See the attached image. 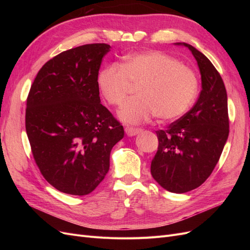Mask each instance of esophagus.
<instances>
[{
    "mask_svg": "<svg viewBox=\"0 0 250 250\" xmlns=\"http://www.w3.org/2000/svg\"><path fill=\"white\" fill-rule=\"evenodd\" d=\"M142 131L141 128H133V127H126L125 132L128 137H133V135H137Z\"/></svg>",
    "mask_w": 250,
    "mask_h": 250,
    "instance_id": "1",
    "label": "esophagus"
}]
</instances>
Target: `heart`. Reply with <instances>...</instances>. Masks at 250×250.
Segmentation results:
<instances>
[{"mask_svg":"<svg viewBox=\"0 0 250 250\" xmlns=\"http://www.w3.org/2000/svg\"><path fill=\"white\" fill-rule=\"evenodd\" d=\"M98 85L109 104L120 106L132 86L137 98L119 111L127 124H140L153 115L163 121L181 117L198 90L196 73L161 51H145L125 57L122 65L110 64L99 73Z\"/></svg>","mask_w":250,"mask_h":250,"instance_id":"obj_1","label":"heart"}]
</instances>
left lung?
Wrapping results in <instances>:
<instances>
[{"instance_id": "obj_1", "label": "left lung", "mask_w": 250, "mask_h": 250, "mask_svg": "<svg viewBox=\"0 0 250 250\" xmlns=\"http://www.w3.org/2000/svg\"><path fill=\"white\" fill-rule=\"evenodd\" d=\"M187 47L197 62L201 92L197 102L167 130L156 131L158 148L151 175L165 190L186 193L201 186L213 172L229 133L228 94L224 82L208 58Z\"/></svg>"}]
</instances>
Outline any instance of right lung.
I'll use <instances>...</instances> for the list:
<instances>
[{"mask_svg": "<svg viewBox=\"0 0 250 250\" xmlns=\"http://www.w3.org/2000/svg\"><path fill=\"white\" fill-rule=\"evenodd\" d=\"M106 43L60 53L42 65L27 98L26 131L42 176L58 191L92 193L109 170L124 128L101 104L98 85Z\"/></svg>", "mask_w": 250, "mask_h": 250, "instance_id": "1", "label": "right lung"}]
</instances>
